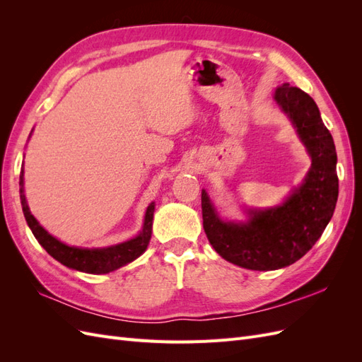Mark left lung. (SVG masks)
<instances>
[{
  "label": "left lung",
  "instance_id": "left-lung-1",
  "mask_svg": "<svg viewBox=\"0 0 362 362\" xmlns=\"http://www.w3.org/2000/svg\"><path fill=\"white\" fill-rule=\"evenodd\" d=\"M273 100L311 157L302 184L279 205L246 206V221H225L208 193L201 194L208 242L222 258L249 270H276L300 259L322 237L338 199L335 145L319 107L288 83L276 87Z\"/></svg>",
  "mask_w": 362,
  "mask_h": 362
}]
</instances>
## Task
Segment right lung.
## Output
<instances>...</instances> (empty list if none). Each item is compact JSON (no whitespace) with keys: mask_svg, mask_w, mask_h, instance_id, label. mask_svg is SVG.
<instances>
[{"mask_svg":"<svg viewBox=\"0 0 362 362\" xmlns=\"http://www.w3.org/2000/svg\"><path fill=\"white\" fill-rule=\"evenodd\" d=\"M19 187L21 205H23L25 221L31 229L33 235L36 237L39 245L45 249L54 259H57L63 266H66L69 269L90 273V275H104V273L117 270L127 266L128 262L139 258L149 245L156 202H151L148 205L144 218V226H141V231L136 237L127 240V242L107 247H78L69 246L60 242L59 238L51 235L47 229L36 221V217L31 214L24 193V168L19 175Z\"/></svg>","mask_w":362,"mask_h":362,"instance_id":"add662e5","label":"right lung"}]
</instances>
